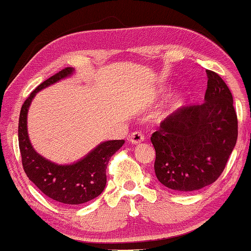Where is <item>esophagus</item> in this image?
I'll use <instances>...</instances> for the list:
<instances>
[{
    "instance_id": "1",
    "label": "esophagus",
    "mask_w": 251,
    "mask_h": 251,
    "mask_svg": "<svg viewBox=\"0 0 251 251\" xmlns=\"http://www.w3.org/2000/svg\"><path fill=\"white\" fill-rule=\"evenodd\" d=\"M144 139V135H143V132L141 131H135L130 135V142H131L132 144H138V143L143 142Z\"/></svg>"
}]
</instances>
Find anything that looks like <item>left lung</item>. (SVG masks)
Here are the masks:
<instances>
[{"mask_svg": "<svg viewBox=\"0 0 251 251\" xmlns=\"http://www.w3.org/2000/svg\"><path fill=\"white\" fill-rule=\"evenodd\" d=\"M206 74L205 101L182 107L151 136L155 176L165 187L181 193L216 182L236 144L237 115L232 93L217 73Z\"/></svg>", "mask_w": 251, "mask_h": 251, "instance_id": "obj_1", "label": "left lung"}]
</instances>
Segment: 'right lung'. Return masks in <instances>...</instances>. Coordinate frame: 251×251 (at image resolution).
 Returning <instances> with one entry per match:
<instances>
[{
    "instance_id": "add662e5",
    "label": "right lung",
    "mask_w": 251,
    "mask_h": 251,
    "mask_svg": "<svg viewBox=\"0 0 251 251\" xmlns=\"http://www.w3.org/2000/svg\"><path fill=\"white\" fill-rule=\"evenodd\" d=\"M68 67L42 82L23 103L18 122V143L25 174L42 194L58 203L78 205L99 196L106 187V169L110 157L125 144L123 139L108 141L97 146L74 165L58 166L39 155L32 148L26 129L28 106L38 91L73 74Z\"/></svg>"
}]
</instances>
